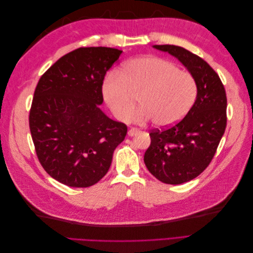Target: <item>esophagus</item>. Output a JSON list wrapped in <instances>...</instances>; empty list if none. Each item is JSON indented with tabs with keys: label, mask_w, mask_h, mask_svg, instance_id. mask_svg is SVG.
<instances>
[{
	"label": "esophagus",
	"mask_w": 253,
	"mask_h": 253,
	"mask_svg": "<svg viewBox=\"0 0 253 253\" xmlns=\"http://www.w3.org/2000/svg\"><path fill=\"white\" fill-rule=\"evenodd\" d=\"M137 133H139V129H138V128H135V127H132V128H129V129H128L127 135H128V136H131V137H133V136H135Z\"/></svg>",
	"instance_id": "1"
}]
</instances>
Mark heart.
I'll return each mask as SVG.
<instances>
[{"instance_id":"b5f03b06","label":"heart","mask_w":253,"mask_h":253,"mask_svg":"<svg viewBox=\"0 0 253 253\" xmlns=\"http://www.w3.org/2000/svg\"><path fill=\"white\" fill-rule=\"evenodd\" d=\"M103 98L114 116L126 121L136 108L138 98L142 108L133 120L153 119L157 126L179 122L192 109L197 97L194 77L178 70L171 61L158 57H140L128 61L120 74L110 75L103 83Z\"/></svg>"}]
</instances>
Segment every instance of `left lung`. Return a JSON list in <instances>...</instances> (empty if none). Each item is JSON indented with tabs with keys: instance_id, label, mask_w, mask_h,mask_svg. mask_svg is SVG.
Returning <instances> with one entry per match:
<instances>
[{
	"instance_id": "left-lung-1",
	"label": "left lung",
	"mask_w": 253,
	"mask_h": 253,
	"mask_svg": "<svg viewBox=\"0 0 253 253\" xmlns=\"http://www.w3.org/2000/svg\"><path fill=\"white\" fill-rule=\"evenodd\" d=\"M180 61L197 84L192 109L175 126L152 131L144 164L152 175L169 185L197 177L209 166L223 137L227 97L218 75L205 60L175 45H153Z\"/></svg>"
}]
</instances>
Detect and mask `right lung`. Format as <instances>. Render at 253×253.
Wrapping results in <instances>:
<instances>
[{"mask_svg": "<svg viewBox=\"0 0 253 253\" xmlns=\"http://www.w3.org/2000/svg\"><path fill=\"white\" fill-rule=\"evenodd\" d=\"M122 50L81 47L61 57L36 87L29 127L37 156L53 179L86 188L108 173L127 127L101 111L104 76Z\"/></svg>", "mask_w": 253, "mask_h": 253, "instance_id": "add662e5", "label": "right lung"}]
</instances>
